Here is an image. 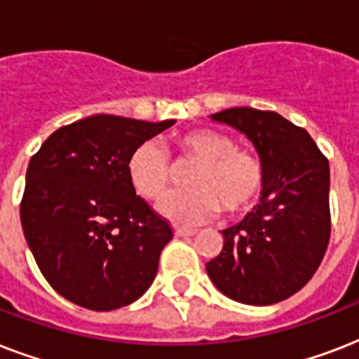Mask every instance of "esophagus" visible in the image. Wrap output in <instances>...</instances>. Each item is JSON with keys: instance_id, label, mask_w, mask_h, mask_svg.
<instances>
[{"instance_id": "34e87169", "label": "esophagus", "mask_w": 359, "mask_h": 359, "mask_svg": "<svg viewBox=\"0 0 359 359\" xmlns=\"http://www.w3.org/2000/svg\"><path fill=\"white\" fill-rule=\"evenodd\" d=\"M196 229H188V227H175V235L177 236H191L196 235Z\"/></svg>"}]
</instances>
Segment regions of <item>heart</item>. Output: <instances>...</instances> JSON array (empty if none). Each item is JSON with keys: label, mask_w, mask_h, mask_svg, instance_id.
<instances>
[{"label": "heart", "mask_w": 359, "mask_h": 359, "mask_svg": "<svg viewBox=\"0 0 359 359\" xmlns=\"http://www.w3.org/2000/svg\"><path fill=\"white\" fill-rule=\"evenodd\" d=\"M179 160L196 162L188 175L190 190L163 197L160 210L180 224H196L222 208L238 216L253 208L264 188V165L255 152L236 147L218 130H188L175 140ZM130 184L141 197L154 201L171 184V168L163 151L145 141L126 160Z\"/></svg>", "instance_id": "heart-1"}]
</instances>
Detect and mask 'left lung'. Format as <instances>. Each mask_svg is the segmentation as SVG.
Returning a JSON list of instances; mask_svg holds the SVG:
<instances>
[{"instance_id":"8db88e82","label":"left lung","mask_w":359,"mask_h":359,"mask_svg":"<svg viewBox=\"0 0 359 359\" xmlns=\"http://www.w3.org/2000/svg\"><path fill=\"white\" fill-rule=\"evenodd\" d=\"M214 121L244 132L264 165L261 203L224 233L207 262L212 283L231 300L270 306L313 278L332 235L330 163L306 128L276 111L231 108Z\"/></svg>"}]
</instances>
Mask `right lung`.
Returning <instances> with one entry per match:
<instances>
[{
	"instance_id": "obj_1",
	"label": "right lung",
	"mask_w": 359,
	"mask_h": 359,
	"mask_svg": "<svg viewBox=\"0 0 359 359\" xmlns=\"http://www.w3.org/2000/svg\"><path fill=\"white\" fill-rule=\"evenodd\" d=\"M173 123L93 115L55 130L31 156L24 236L44 279L76 306L119 309L154 281L173 229L135 196L126 160Z\"/></svg>"
}]
</instances>
